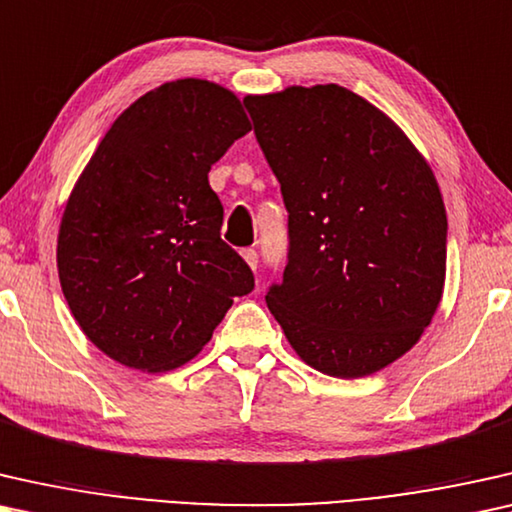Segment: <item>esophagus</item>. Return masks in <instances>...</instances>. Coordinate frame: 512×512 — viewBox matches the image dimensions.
Instances as JSON below:
<instances>
[{
    "instance_id": "34e87169",
    "label": "esophagus",
    "mask_w": 512,
    "mask_h": 512,
    "mask_svg": "<svg viewBox=\"0 0 512 512\" xmlns=\"http://www.w3.org/2000/svg\"><path fill=\"white\" fill-rule=\"evenodd\" d=\"M243 259H246V262L250 264V269H257V264H259V255H257V250L255 248H246V250H243Z\"/></svg>"
}]
</instances>
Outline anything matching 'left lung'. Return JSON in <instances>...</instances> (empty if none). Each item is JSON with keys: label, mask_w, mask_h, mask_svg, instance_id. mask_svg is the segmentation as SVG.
I'll return each instance as SVG.
<instances>
[{"label": "left lung", "mask_w": 512, "mask_h": 512, "mask_svg": "<svg viewBox=\"0 0 512 512\" xmlns=\"http://www.w3.org/2000/svg\"><path fill=\"white\" fill-rule=\"evenodd\" d=\"M243 104L287 208V266L266 306L313 369L380 371L413 348L443 294L448 218L429 164L341 85Z\"/></svg>", "instance_id": "obj_1"}]
</instances>
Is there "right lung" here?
Instances as JSON below:
<instances>
[{"label": "right lung", "instance_id": "add662e5", "mask_svg": "<svg viewBox=\"0 0 512 512\" xmlns=\"http://www.w3.org/2000/svg\"><path fill=\"white\" fill-rule=\"evenodd\" d=\"M250 132L220 85L183 78L129 106L64 208L57 269L85 336L115 362L169 371L211 341L250 266L220 239L208 171Z\"/></svg>", "mask_w": 512, "mask_h": 512}]
</instances>
